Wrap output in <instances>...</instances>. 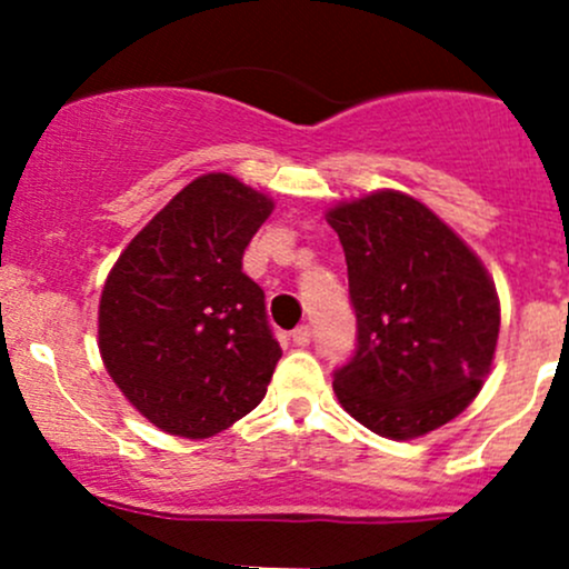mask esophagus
Instances as JSON below:
<instances>
[{"label":"esophagus","instance_id":"obj_1","mask_svg":"<svg viewBox=\"0 0 569 569\" xmlns=\"http://www.w3.org/2000/svg\"><path fill=\"white\" fill-rule=\"evenodd\" d=\"M311 338H313V330L308 325H300L295 332H291V341H295L297 347H308V343H311Z\"/></svg>","mask_w":569,"mask_h":569}]
</instances>
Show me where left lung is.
Masks as SVG:
<instances>
[{
  "mask_svg": "<svg viewBox=\"0 0 569 569\" xmlns=\"http://www.w3.org/2000/svg\"><path fill=\"white\" fill-rule=\"evenodd\" d=\"M347 256L358 343L332 388L391 440L443 427L473 401L496 355V286L440 217L401 192L327 211Z\"/></svg>",
  "mask_w": 569,
  "mask_h": 569,
  "instance_id": "8db88e82",
  "label": "left lung"
}]
</instances>
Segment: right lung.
Masks as SVG:
<instances>
[{
    "label": "right lung",
    "instance_id": "right-lung-1",
    "mask_svg": "<svg viewBox=\"0 0 569 569\" xmlns=\"http://www.w3.org/2000/svg\"><path fill=\"white\" fill-rule=\"evenodd\" d=\"M272 200L233 176L194 178L131 239L99 306L114 386L151 423L211 438L267 393L280 343L242 256Z\"/></svg>",
    "mask_w": 569,
    "mask_h": 569
}]
</instances>
